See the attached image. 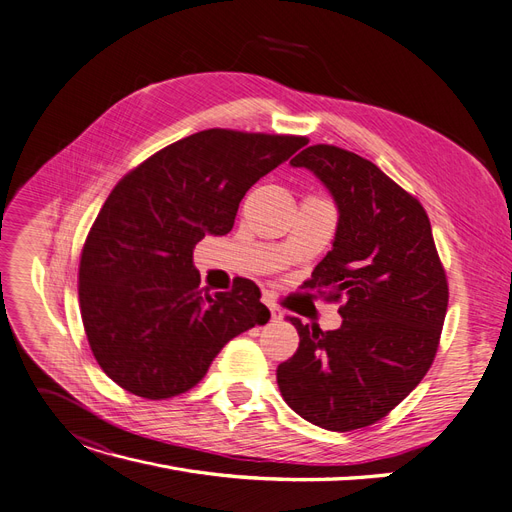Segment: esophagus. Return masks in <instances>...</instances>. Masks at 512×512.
Instances as JSON below:
<instances>
[{"label": "esophagus", "mask_w": 512, "mask_h": 512, "mask_svg": "<svg viewBox=\"0 0 512 512\" xmlns=\"http://www.w3.org/2000/svg\"><path fill=\"white\" fill-rule=\"evenodd\" d=\"M263 301H265V305L270 307V314H272V320H274V322H278V320L284 318V311H282L270 297H263Z\"/></svg>", "instance_id": "34e87169"}]
</instances>
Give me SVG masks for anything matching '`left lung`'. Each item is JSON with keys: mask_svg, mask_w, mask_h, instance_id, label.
I'll return each instance as SVG.
<instances>
[{"mask_svg": "<svg viewBox=\"0 0 512 512\" xmlns=\"http://www.w3.org/2000/svg\"><path fill=\"white\" fill-rule=\"evenodd\" d=\"M293 167L314 171L339 207L332 251L303 284L341 303L343 324H301L299 347L278 366L284 402L328 431L385 418L435 360L448 311V278L418 198L372 161L332 144L301 150Z\"/></svg>", "mask_w": 512, "mask_h": 512, "instance_id": "left-lung-1", "label": "left lung"}]
</instances>
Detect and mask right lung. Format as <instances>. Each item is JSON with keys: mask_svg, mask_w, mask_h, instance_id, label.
Listing matches in <instances>:
<instances>
[{"mask_svg": "<svg viewBox=\"0 0 512 512\" xmlns=\"http://www.w3.org/2000/svg\"><path fill=\"white\" fill-rule=\"evenodd\" d=\"M303 136L205 129L154 152L108 194L79 261V307L100 368L125 391L167 399L203 381L240 332L270 320L249 278L205 293L192 249L232 230L247 190Z\"/></svg>", "mask_w": 512, "mask_h": 512, "instance_id": "add662e5", "label": "right lung"}]
</instances>
